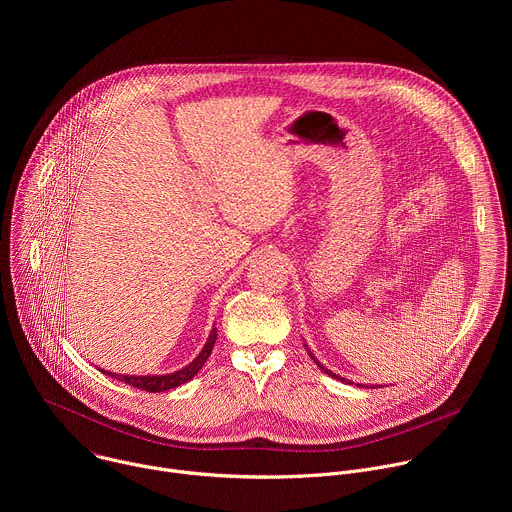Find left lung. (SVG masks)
Segmentation results:
<instances>
[{
  "label": "left lung",
  "instance_id": "obj_1",
  "mask_svg": "<svg viewBox=\"0 0 512 512\" xmlns=\"http://www.w3.org/2000/svg\"><path fill=\"white\" fill-rule=\"evenodd\" d=\"M310 356H312V354H310ZM312 358H314V356H312ZM314 360H316V358H314ZM316 362H318V360H316ZM318 367H320V369H322V371H324L326 375H332V373H330L328 369H324V367H322V364H320V362H318ZM332 377H336V375H332ZM340 381H346V379H340Z\"/></svg>",
  "mask_w": 512,
  "mask_h": 512
}]
</instances>
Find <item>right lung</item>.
<instances>
[{
    "label": "right lung",
    "mask_w": 512,
    "mask_h": 512,
    "mask_svg": "<svg viewBox=\"0 0 512 512\" xmlns=\"http://www.w3.org/2000/svg\"><path fill=\"white\" fill-rule=\"evenodd\" d=\"M214 342H216V330H212L210 332V338H208V342L204 344V348H202V352L188 364L186 369H182V371H176V373H172V375H156V377H137V375H117V373H109V371H103V373H107L111 379H117V381H121V383H125V385H131V387H135V389H141V391H148V393H162V391H170V389H174V387H180V385H184L186 381H190L200 369H202V364L206 362V358L210 356V352H212V346H214Z\"/></svg>",
    "instance_id": "obj_1"
}]
</instances>
